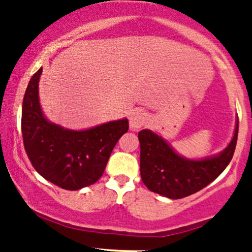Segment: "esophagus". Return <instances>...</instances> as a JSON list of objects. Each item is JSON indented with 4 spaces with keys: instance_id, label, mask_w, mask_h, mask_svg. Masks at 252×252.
<instances>
[{
    "instance_id": "1",
    "label": "esophagus",
    "mask_w": 252,
    "mask_h": 252,
    "mask_svg": "<svg viewBox=\"0 0 252 252\" xmlns=\"http://www.w3.org/2000/svg\"><path fill=\"white\" fill-rule=\"evenodd\" d=\"M149 117L147 115V112L142 111V110H135L134 112H131L129 118V123H130V128L131 129H140L142 128L143 126H146L148 123Z\"/></svg>"
}]
</instances>
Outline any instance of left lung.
<instances>
[{
	"label": "left lung",
	"instance_id": "obj_1",
	"mask_svg": "<svg viewBox=\"0 0 252 252\" xmlns=\"http://www.w3.org/2000/svg\"><path fill=\"white\" fill-rule=\"evenodd\" d=\"M238 136V117L235 134L218 155L202 160L180 156L166 140L149 129L138 132L141 146L140 172L143 184L152 192L169 199L194 194L221 174L232 158Z\"/></svg>",
	"mask_w": 252,
	"mask_h": 252
}]
</instances>
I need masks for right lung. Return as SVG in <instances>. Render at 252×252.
<instances>
[{"label": "right lung", "mask_w": 252, "mask_h": 252, "mask_svg": "<svg viewBox=\"0 0 252 252\" xmlns=\"http://www.w3.org/2000/svg\"><path fill=\"white\" fill-rule=\"evenodd\" d=\"M42 68L31 78L22 103L21 130L28 158L42 178L63 189L77 190L99 180L121 136L129 129L126 118L85 130L51 123L39 102Z\"/></svg>", "instance_id": "add662e5"}]
</instances>
